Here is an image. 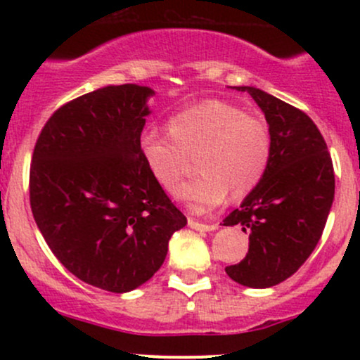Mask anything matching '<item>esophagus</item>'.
Returning a JSON list of instances; mask_svg holds the SVG:
<instances>
[{
  "label": "esophagus",
  "instance_id": "obj_1",
  "mask_svg": "<svg viewBox=\"0 0 360 360\" xmlns=\"http://www.w3.org/2000/svg\"><path fill=\"white\" fill-rule=\"evenodd\" d=\"M188 224H190V228H193L197 231H214L217 228V224L214 223H200V221L195 219H188Z\"/></svg>",
  "mask_w": 360,
  "mask_h": 360
}]
</instances>
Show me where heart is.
<instances>
[{
	"instance_id": "obj_1",
	"label": "heart",
	"mask_w": 360,
	"mask_h": 360,
	"mask_svg": "<svg viewBox=\"0 0 360 360\" xmlns=\"http://www.w3.org/2000/svg\"><path fill=\"white\" fill-rule=\"evenodd\" d=\"M165 132L141 137V160L163 191L176 193L195 158L200 176L181 191L195 212L219 205L228 191L233 198L249 195L270 165L268 123L228 101L207 99L184 108L167 120Z\"/></svg>"
}]
</instances>
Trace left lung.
Here are the masks:
<instances>
[{"instance_id": "8db88e82", "label": "left lung", "mask_w": 360, "mask_h": 360, "mask_svg": "<svg viewBox=\"0 0 360 360\" xmlns=\"http://www.w3.org/2000/svg\"><path fill=\"white\" fill-rule=\"evenodd\" d=\"M235 89L248 92L264 112L271 158L263 181L223 221L249 233L244 259L224 270L238 284L264 289L296 274L321 240L335 200V169L307 112L254 86Z\"/></svg>"}]
</instances>
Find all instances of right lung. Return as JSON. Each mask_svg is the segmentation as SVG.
I'll use <instances>...</instances> for the list:
<instances>
[{
    "instance_id": "right-lung-1",
    "label": "right lung",
    "mask_w": 360,
    "mask_h": 360,
    "mask_svg": "<svg viewBox=\"0 0 360 360\" xmlns=\"http://www.w3.org/2000/svg\"><path fill=\"white\" fill-rule=\"evenodd\" d=\"M150 96L127 83L76 97L32 151L29 202L43 238L75 277L110 292L150 281L186 224L139 155Z\"/></svg>"
}]
</instances>
